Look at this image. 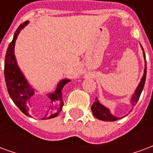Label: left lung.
Instances as JSON below:
<instances>
[{
  "label": "left lung",
  "instance_id": "obj_1",
  "mask_svg": "<svg viewBox=\"0 0 153 153\" xmlns=\"http://www.w3.org/2000/svg\"><path fill=\"white\" fill-rule=\"evenodd\" d=\"M143 48V47H142ZM143 56H144V58L146 59V56H145V52L143 51ZM146 74H147V62L145 61V69H144V74H143V76L142 78L141 82L138 84L137 89L135 91L134 96L132 97L131 101L130 102L133 106H135L136 103L138 102V99L140 97V95H141L142 91L143 89V87H144L145 80H146ZM92 111H93V115L96 117V118L99 119V120H105V121H115V120H117L119 119L120 118H116L115 116H113L111 113H110L109 110L106 108L105 106H102L101 103L97 101V99L96 98L95 102H93V106H92Z\"/></svg>",
  "mask_w": 153,
  "mask_h": 153
}]
</instances>
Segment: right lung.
Masks as SVG:
<instances>
[{"label": "right lung", "mask_w": 153, "mask_h": 153, "mask_svg": "<svg viewBox=\"0 0 153 153\" xmlns=\"http://www.w3.org/2000/svg\"><path fill=\"white\" fill-rule=\"evenodd\" d=\"M27 24L28 21H25L19 26L17 30L15 31L13 40L9 45L8 49L5 54L4 74H5V83L10 97H11L13 102L22 112L25 115L30 116V115L28 113V104L29 102V99L34 94V90L31 88V87L28 85L24 75L22 74L21 71L19 69L14 54V47H15V40L17 38V36L19 31ZM68 82H70L69 79H64L60 81L55 93L48 95L51 102L49 109H51H51H55V112L50 113L47 111V114L45 115L44 118H42V120L54 118L60 112L64 105L63 99H62V90L64 86Z\"/></svg>", "instance_id": "1"}]
</instances>
